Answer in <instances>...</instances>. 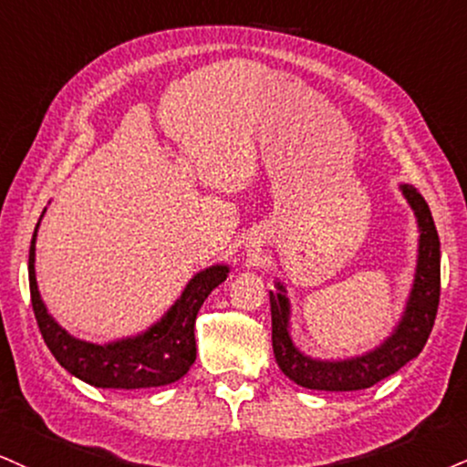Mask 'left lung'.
I'll list each match as a JSON object with an SVG mask.
<instances>
[{
  "label": "left lung",
  "mask_w": 467,
  "mask_h": 467,
  "mask_svg": "<svg viewBox=\"0 0 467 467\" xmlns=\"http://www.w3.org/2000/svg\"><path fill=\"white\" fill-rule=\"evenodd\" d=\"M411 210L416 212L420 227L418 268L405 314L392 336L370 353L344 361H320L303 355L292 344L290 331V303L284 285L279 292H270V314H273V350L281 372L296 385L320 392H355L372 388L389 374L399 372L407 361L422 353L424 344L433 329L440 305V235H437L433 216L422 194L410 183L400 186Z\"/></svg>",
  "instance_id": "obj_1"
}]
</instances>
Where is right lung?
Returning <instances> with one entry per match:
<instances>
[{
  "label": "right lung",
  "mask_w": 467,
  "mask_h": 467,
  "mask_svg": "<svg viewBox=\"0 0 467 467\" xmlns=\"http://www.w3.org/2000/svg\"><path fill=\"white\" fill-rule=\"evenodd\" d=\"M36 229H34L30 260H27L32 307L40 336L57 364L95 388L140 389L180 381L197 359L194 320L201 305L216 285L227 279L229 268L218 264L194 275L164 318L140 336L110 344H90L68 336L47 314V307L40 298L36 273H34Z\"/></svg>",
  "instance_id": "add662e5"
}]
</instances>
